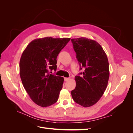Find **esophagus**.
<instances>
[{"label":"esophagus","instance_id":"esophagus-1","mask_svg":"<svg viewBox=\"0 0 133 133\" xmlns=\"http://www.w3.org/2000/svg\"><path fill=\"white\" fill-rule=\"evenodd\" d=\"M69 80V78H64V81H68V80Z\"/></svg>","mask_w":133,"mask_h":133}]
</instances>
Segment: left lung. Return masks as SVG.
<instances>
[{
    "label": "left lung",
    "instance_id": "left-lung-1",
    "mask_svg": "<svg viewBox=\"0 0 133 133\" xmlns=\"http://www.w3.org/2000/svg\"><path fill=\"white\" fill-rule=\"evenodd\" d=\"M71 41L80 70L84 69L75 76L76 87L71 96L75 103L89 107L99 101L106 90L109 78L108 59L101 45L93 40L82 37Z\"/></svg>",
    "mask_w": 133,
    "mask_h": 133
}]
</instances>
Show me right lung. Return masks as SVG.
<instances>
[{"label":"right lung","instance_id":"obj_1","mask_svg":"<svg viewBox=\"0 0 133 133\" xmlns=\"http://www.w3.org/2000/svg\"><path fill=\"white\" fill-rule=\"evenodd\" d=\"M70 38L46 37L28 44L20 60V76L24 88L37 105L47 107L57 102L64 78L49 73L57 70V58Z\"/></svg>","mask_w":133,"mask_h":133}]
</instances>
